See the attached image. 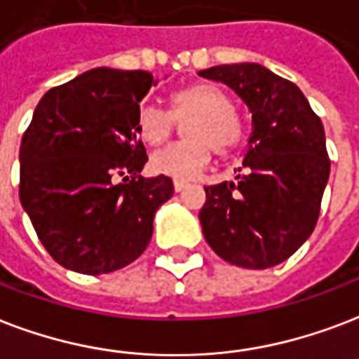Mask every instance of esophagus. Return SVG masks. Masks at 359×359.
I'll return each instance as SVG.
<instances>
[{
    "mask_svg": "<svg viewBox=\"0 0 359 359\" xmlns=\"http://www.w3.org/2000/svg\"><path fill=\"white\" fill-rule=\"evenodd\" d=\"M173 186H175V191H182L186 186H188V182H186V180H175Z\"/></svg>",
    "mask_w": 359,
    "mask_h": 359,
    "instance_id": "esophagus-1",
    "label": "esophagus"
}]
</instances>
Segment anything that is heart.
<instances>
[{
	"label": "heart",
	"instance_id": "heart-1",
	"mask_svg": "<svg viewBox=\"0 0 359 359\" xmlns=\"http://www.w3.org/2000/svg\"><path fill=\"white\" fill-rule=\"evenodd\" d=\"M169 111L143 103L137 111V135L150 147H158L173 135L177 122L188 123L182 133L188 141L169 144L150 156V171L175 180L194 179L209 163L212 149L228 154L245 139V122L233 109V101L220 86L196 82L177 90L169 100Z\"/></svg>",
	"mask_w": 359,
	"mask_h": 359
}]
</instances>
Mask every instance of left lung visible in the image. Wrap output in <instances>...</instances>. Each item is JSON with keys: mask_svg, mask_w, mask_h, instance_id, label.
<instances>
[{"mask_svg": "<svg viewBox=\"0 0 359 359\" xmlns=\"http://www.w3.org/2000/svg\"><path fill=\"white\" fill-rule=\"evenodd\" d=\"M199 75L235 90L252 113L239 182L205 186L199 210L210 248L229 264H283L316 228L330 177L322 120L294 82L258 64L216 65Z\"/></svg>", "mask_w": 359, "mask_h": 359, "instance_id": "obj_1", "label": "left lung"}]
</instances>
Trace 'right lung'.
Here are the masks:
<instances>
[{
    "label": "right lung",
    "instance_id": "add662e5",
    "mask_svg": "<svg viewBox=\"0 0 359 359\" xmlns=\"http://www.w3.org/2000/svg\"><path fill=\"white\" fill-rule=\"evenodd\" d=\"M154 76L90 69L41 97L20 143L22 207L46 252L67 269L103 275L135 262L173 196L169 177L144 179L135 118Z\"/></svg>",
    "mask_w": 359,
    "mask_h": 359
}]
</instances>
